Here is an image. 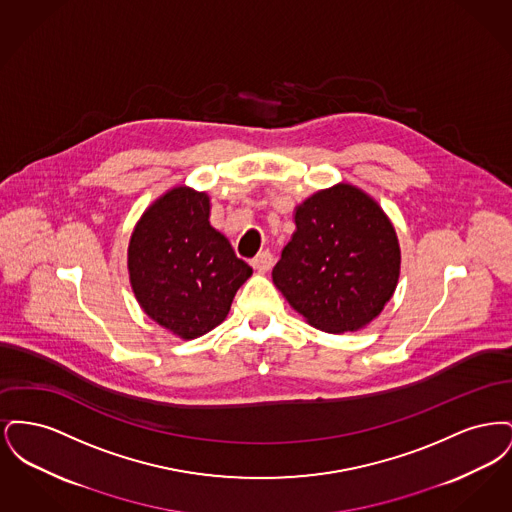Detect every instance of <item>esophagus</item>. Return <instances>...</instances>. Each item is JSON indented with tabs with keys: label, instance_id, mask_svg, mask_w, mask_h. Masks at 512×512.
<instances>
[{
	"label": "esophagus",
	"instance_id": "esophagus-1",
	"mask_svg": "<svg viewBox=\"0 0 512 512\" xmlns=\"http://www.w3.org/2000/svg\"><path fill=\"white\" fill-rule=\"evenodd\" d=\"M272 265H274V257H272L270 251H261L257 257L251 259V267L259 270V272H267L272 268Z\"/></svg>",
	"mask_w": 512,
	"mask_h": 512
}]
</instances>
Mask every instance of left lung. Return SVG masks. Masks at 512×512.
Wrapping results in <instances>:
<instances>
[{"instance_id":"1","label":"left lung","mask_w":512,"mask_h":512,"mask_svg":"<svg viewBox=\"0 0 512 512\" xmlns=\"http://www.w3.org/2000/svg\"><path fill=\"white\" fill-rule=\"evenodd\" d=\"M272 282L318 330L340 334L380 315L399 278L390 219L361 190L338 184L303 201Z\"/></svg>"}]
</instances>
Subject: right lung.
Instances as JSON below:
<instances>
[{
    "instance_id": "obj_1",
    "label": "right lung",
    "mask_w": 512,
    "mask_h": 512,
    "mask_svg": "<svg viewBox=\"0 0 512 512\" xmlns=\"http://www.w3.org/2000/svg\"><path fill=\"white\" fill-rule=\"evenodd\" d=\"M209 209L207 194L174 188L147 209L128 245L136 299L184 340L219 326L253 272L211 226Z\"/></svg>"
}]
</instances>
